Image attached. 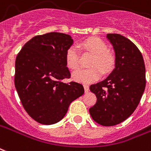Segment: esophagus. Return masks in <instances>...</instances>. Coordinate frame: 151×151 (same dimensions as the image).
<instances>
[{
	"instance_id": "obj_1",
	"label": "esophagus",
	"mask_w": 151,
	"mask_h": 151,
	"mask_svg": "<svg viewBox=\"0 0 151 151\" xmlns=\"http://www.w3.org/2000/svg\"><path fill=\"white\" fill-rule=\"evenodd\" d=\"M84 90H85V93L89 92L90 89H89V86H88V85H84Z\"/></svg>"
}]
</instances>
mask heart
Masks as SVG:
<instances>
[{"mask_svg": "<svg viewBox=\"0 0 151 151\" xmlns=\"http://www.w3.org/2000/svg\"><path fill=\"white\" fill-rule=\"evenodd\" d=\"M82 49L92 53L90 61V68L81 69L73 72V78L83 83H90L97 81L103 73L111 72L115 65V56L107 49L106 42L99 37H92L86 39L79 45ZM65 62L71 70H76L80 65V56L77 48L71 45L65 53Z\"/></svg>", "mask_w": 151, "mask_h": 151, "instance_id": "heart-1", "label": "heart"}]
</instances>
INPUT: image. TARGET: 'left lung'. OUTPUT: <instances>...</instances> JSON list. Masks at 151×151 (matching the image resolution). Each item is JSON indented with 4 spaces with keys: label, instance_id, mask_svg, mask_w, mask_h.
I'll return each mask as SVG.
<instances>
[{
    "label": "left lung",
    "instance_id": "left-lung-1",
    "mask_svg": "<svg viewBox=\"0 0 151 151\" xmlns=\"http://www.w3.org/2000/svg\"><path fill=\"white\" fill-rule=\"evenodd\" d=\"M107 38L115 51V68L90 86L97 102L89 111L97 123L111 127L125 121L138 106L146 87V69L140 50L130 40L116 33H108Z\"/></svg>",
    "mask_w": 151,
    "mask_h": 151
}]
</instances>
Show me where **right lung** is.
<instances>
[{
	"label": "right lung",
	"mask_w": 151,
	"mask_h": 151,
	"mask_svg": "<svg viewBox=\"0 0 151 151\" xmlns=\"http://www.w3.org/2000/svg\"><path fill=\"white\" fill-rule=\"evenodd\" d=\"M72 44L68 34L48 33L30 39L17 56L15 87L25 111L39 123L61 120L70 103L84 93L81 84L62 82L71 77L65 53Z\"/></svg>",
	"instance_id": "obj_1"
}]
</instances>
